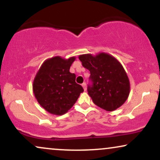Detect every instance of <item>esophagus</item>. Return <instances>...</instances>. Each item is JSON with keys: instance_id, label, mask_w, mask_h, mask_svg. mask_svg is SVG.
<instances>
[{"instance_id": "obj_1", "label": "esophagus", "mask_w": 160, "mask_h": 160, "mask_svg": "<svg viewBox=\"0 0 160 160\" xmlns=\"http://www.w3.org/2000/svg\"><path fill=\"white\" fill-rule=\"evenodd\" d=\"M82 88H83V89L84 90H86V82H83V83H82Z\"/></svg>"}]
</instances>
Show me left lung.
I'll use <instances>...</instances> for the list:
<instances>
[{
  "mask_svg": "<svg viewBox=\"0 0 160 160\" xmlns=\"http://www.w3.org/2000/svg\"><path fill=\"white\" fill-rule=\"evenodd\" d=\"M79 59L90 72L92 85L87 92L93 103L107 111L122 106L129 95L130 82L120 62L105 52L80 55Z\"/></svg>",
  "mask_w": 160,
  "mask_h": 160,
  "instance_id": "obj_1",
  "label": "left lung"
}]
</instances>
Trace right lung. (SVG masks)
Wrapping results in <instances>:
<instances>
[{
	"mask_svg": "<svg viewBox=\"0 0 160 160\" xmlns=\"http://www.w3.org/2000/svg\"><path fill=\"white\" fill-rule=\"evenodd\" d=\"M75 57L48 58L38 70L34 81L33 92L42 108L52 114H65L73 107L83 92L75 82L76 75L70 72Z\"/></svg>",
	"mask_w": 160,
	"mask_h": 160,
	"instance_id": "obj_1",
	"label": "right lung"
}]
</instances>
